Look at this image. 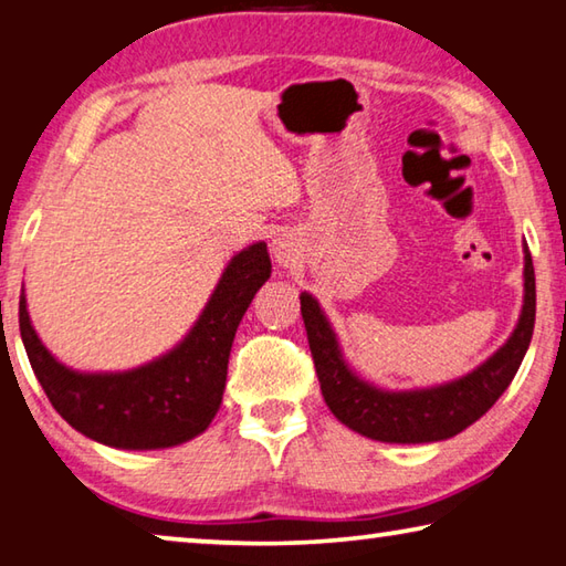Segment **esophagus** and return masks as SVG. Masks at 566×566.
<instances>
[{"mask_svg":"<svg viewBox=\"0 0 566 566\" xmlns=\"http://www.w3.org/2000/svg\"><path fill=\"white\" fill-rule=\"evenodd\" d=\"M272 254L274 262L280 266H292L296 260H300V244L292 234H280L272 239Z\"/></svg>","mask_w":566,"mask_h":566,"instance_id":"1","label":"esophagus"}]
</instances>
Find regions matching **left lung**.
Masks as SVG:
<instances>
[{
  "instance_id": "left-lung-1",
  "label": "left lung",
  "mask_w": 566,
  "mask_h": 566,
  "mask_svg": "<svg viewBox=\"0 0 566 566\" xmlns=\"http://www.w3.org/2000/svg\"><path fill=\"white\" fill-rule=\"evenodd\" d=\"M300 300L314 369H317L322 395L332 415L354 432L379 439V442H439L474 424L512 385L534 332V264L530 249H524V306L510 342L472 375L434 389L381 391L354 377L342 359L337 337L317 300L306 292Z\"/></svg>"
}]
</instances>
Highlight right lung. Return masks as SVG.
Listing matches in <instances>:
<instances>
[{"label": "right lung", "mask_w": 566, "mask_h": 566, "mask_svg": "<svg viewBox=\"0 0 566 566\" xmlns=\"http://www.w3.org/2000/svg\"><path fill=\"white\" fill-rule=\"evenodd\" d=\"M272 262L264 242L239 252L185 342L165 357L119 375H80L56 361L32 329L24 294L19 332L36 379L62 419L117 449L175 447L202 434L222 405L234 332Z\"/></svg>", "instance_id": "add662e5"}]
</instances>
